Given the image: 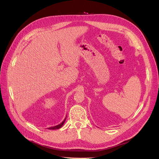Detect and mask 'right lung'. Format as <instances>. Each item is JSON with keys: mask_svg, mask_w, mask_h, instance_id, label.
Returning a JSON list of instances; mask_svg holds the SVG:
<instances>
[{"mask_svg": "<svg viewBox=\"0 0 159 159\" xmlns=\"http://www.w3.org/2000/svg\"><path fill=\"white\" fill-rule=\"evenodd\" d=\"M66 117H67V116L66 117V118L64 119V121H62L61 123H60L59 125H57L54 126V127H48V129H50V130H55V129H60L62 126H63V125L64 124L65 121H66Z\"/></svg>", "mask_w": 159, "mask_h": 159, "instance_id": "add662e5", "label": "right lung"}]
</instances>
